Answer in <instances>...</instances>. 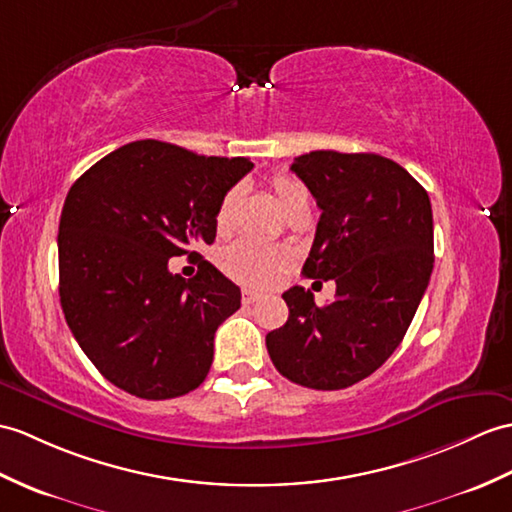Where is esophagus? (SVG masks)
Listing matches in <instances>:
<instances>
[{"label": "esophagus", "instance_id": "esophagus-1", "mask_svg": "<svg viewBox=\"0 0 512 512\" xmlns=\"http://www.w3.org/2000/svg\"><path fill=\"white\" fill-rule=\"evenodd\" d=\"M261 296H264V294L257 292V290H251V288H244L242 290V301L244 303H255V301L261 299Z\"/></svg>", "mask_w": 512, "mask_h": 512}]
</instances>
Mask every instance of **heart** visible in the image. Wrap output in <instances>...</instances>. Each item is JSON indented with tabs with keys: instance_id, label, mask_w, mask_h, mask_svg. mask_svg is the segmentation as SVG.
<instances>
[{
	"instance_id": "heart-1",
	"label": "heart",
	"mask_w": 512,
	"mask_h": 512,
	"mask_svg": "<svg viewBox=\"0 0 512 512\" xmlns=\"http://www.w3.org/2000/svg\"><path fill=\"white\" fill-rule=\"evenodd\" d=\"M270 185H272V192H275L279 200L281 209L288 207L294 198L305 194L303 187L299 183H294L288 176H275ZM233 205H235V192H227L222 196L220 205L216 209L218 233H227L231 229ZM285 261H288V251H285V248L264 240H253V237L237 240L222 255V266L231 277H235L237 281L255 283V285H266L279 279Z\"/></svg>"
}]
</instances>
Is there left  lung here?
I'll use <instances>...</instances> for the list:
<instances>
[{"mask_svg":"<svg viewBox=\"0 0 512 512\" xmlns=\"http://www.w3.org/2000/svg\"><path fill=\"white\" fill-rule=\"evenodd\" d=\"M290 170L323 211L303 275L334 279L336 299L318 307L299 285L283 292L290 316L266 347L290 382L340 390L375 373L417 314L434 268L430 196L373 152L314 150Z\"/></svg>","mask_w":512,"mask_h":512,"instance_id":"left-lung-1","label":"left lung"}]
</instances>
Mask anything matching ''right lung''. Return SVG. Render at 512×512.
<instances>
[{"label": "right lung", "mask_w": 512, "mask_h": 512, "mask_svg": "<svg viewBox=\"0 0 512 512\" xmlns=\"http://www.w3.org/2000/svg\"><path fill=\"white\" fill-rule=\"evenodd\" d=\"M251 170L244 157L141 139L71 185L58 224V294L80 349L117 388L159 401L205 382L213 336L242 294L205 259L189 281L168 264L216 240L220 200Z\"/></svg>", "instance_id": "add662e5"}]
</instances>
